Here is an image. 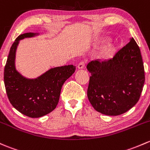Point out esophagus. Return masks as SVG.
I'll return each mask as SVG.
<instances>
[{"instance_id": "esophagus-1", "label": "esophagus", "mask_w": 150, "mask_h": 150, "mask_svg": "<svg viewBox=\"0 0 150 150\" xmlns=\"http://www.w3.org/2000/svg\"><path fill=\"white\" fill-rule=\"evenodd\" d=\"M85 67V62H81L78 64V69H83Z\"/></svg>"}]
</instances>
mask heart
Wrapping results in <instances>:
<instances>
[{
  "label": "heart",
  "mask_w": 150,
  "mask_h": 150,
  "mask_svg": "<svg viewBox=\"0 0 150 150\" xmlns=\"http://www.w3.org/2000/svg\"><path fill=\"white\" fill-rule=\"evenodd\" d=\"M113 45L111 43H108L105 47H104L103 50V54L105 57H108L110 56L113 52Z\"/></svg>",
  "instance_id": "1"
}]
</instances>
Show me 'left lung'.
<instances>
[{
	"label": "left lung",
	"instance_id": "obj_1",
	"mask_svg": "<svg viewBox=\"0 0 150 150\" xmlns=\"http://www.w3.org/2000/svg\"><path fill=\"white\" fill-rule=\"evenodd\" d=\"M87 70L91 74L88 98L98 112L118 116L138 102L145 78L139 47L133 38L112 59L91 61Z\"/></svg>",
	"mask_w": 150,
	"mask_h": 150
}]
</instances>
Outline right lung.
Wrapping results in <instances>:
<instances>
[{"instance_id":"1","label":"right lung","mask_w":150,"mask_h":150,"mask_svg":"<svg viewBox=\"0 0 150 150\" xmlns=\"http://www.w3.org/2000/svg\"><path fill=\"white\" fill-rule=\"evenodd\" d=\"M40 35L28 32L16 38L11 47L4 70L6 93L13 106L31 118L45 116L56 108L62 85L75 72L72 64L50 69L36 78L23 75L16 67V54L19 42Z\"/></svg>"}]
</instances>
